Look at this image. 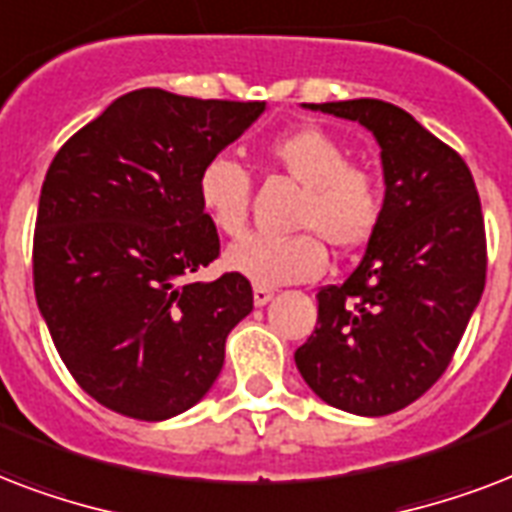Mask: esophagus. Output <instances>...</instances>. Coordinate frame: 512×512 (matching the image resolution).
Masks as SVG:
<instances>
[{"label":"esophagus","instance_id":"esophagus-1","mask_svg":"<svg viewBox=\"0 0 512 512\" xmlns=\"http://www.w3.org/2000/svg\"><path fill=\"white\" fill-rule=\"evenodd\" d=\"M272 296H275V291L267 288V285H253V304H256V307H264Z\"/></svg>","mask_w":512,"mask_h":512}]
</instances>
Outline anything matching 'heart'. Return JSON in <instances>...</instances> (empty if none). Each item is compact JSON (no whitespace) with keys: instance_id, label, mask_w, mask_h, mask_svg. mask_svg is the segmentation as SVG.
<instances>
[{"instance_id":"b5f03b06","label":"heart","mask_w":512,"mask_h":512,"mask_svg":"<svg viewBox=\"0 0 512 512\" xmlns=\"http://www.w3.org/2000/svg\"><path fill=\"white\" fill-rule=\"evenodd\" d=\"M267 162L301 184L293 227L312 229L291 237L251 235L227 251L232 272L256 285L304 283L326 269V245L355 251L374 235L382 219V186L366 165L347 160V146L323 128H296L267 144ZM197 197L221 235L240 237L248 229L251 176L227 154L205 162L197 176Z\"/></svg>"}]
</instances>
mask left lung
<instances>
[{
	"label": "left lung",
	"mask_w": 512,
	"mask_h": 512,
	"mask_svg": "<svg viewBox=\"0 0 512 512\" xmlns=\"http://www.w3.org/2000/svg\"><path fill=\"white\" fill-rule=\"evenodd\" d=\"M307 109L374 133L384 205L355 272L318 291V326L293 358L328 406L384 417L441 379L481 301V200L465 160L400 106L355 98Z\"/></svg>",
	"instance_id": "obj_1"
}]
</instances>
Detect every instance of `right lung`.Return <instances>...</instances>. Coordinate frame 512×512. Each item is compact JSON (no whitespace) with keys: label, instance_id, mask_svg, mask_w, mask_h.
<instances>
[{"label":"right lung","instance_id":"obj_1","mask_svg":"<svg viewBox=\"0 0 512 512\" xmlns=\"http://www.w3.org/2000/svg\"><path fill=\"white\" fill-rule=\"evenodd\" d=\"M264 109L141 87L47 168L34 229L39 312L79 387L122 417L162 422L202 400L229 331L253 310L237 272L186 277L221 248L197 197L200 168Z\"/></svg>","mask_w":512,"mask_h":512}]
</instances>
